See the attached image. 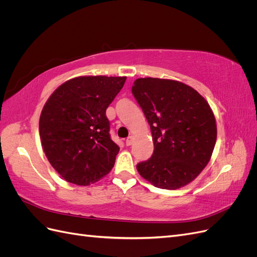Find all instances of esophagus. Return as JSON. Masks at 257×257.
Returning <instances> with one entry per match:
<instances>
[{"mask_svg":"<svg viewBox=\"0 0 257 257\" xmlns=\"http://www.w3.org/2000/svg\"><path fill=\"white\" fill-rule=\"evenodd\" d=\"M133 136H130V137H127V139L125 141V144H126V146H131L132 144H133Z\"/></svg>","mask_w":257,"mask_h":257,"instance_id":"obj_1","label":"esophagus"}]
</instances>
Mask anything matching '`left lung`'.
<instances>
[{
	"mask_svg": "<svg viewBox=\"0 0 257 257\" xmlns=\"http://www.w3.org/2000/svg\"><path fill=\"white\" fill-rule=\"evenodd\" d=\"M132 93L149 123L154 151L137 164L147 181L160 189L189 184L209 163L216 142V123L207 100L177 80L138 78Z\"/></svg>",
	"mask_w": 257,
	"mask_h": 257,
	"instance_id": "1",
	"label": "left lung"
}]
</instances>
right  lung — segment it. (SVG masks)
Wrapping results in <instances>:
<instances>
[{
    "label": "right lung",
    "instance_id": "add662e5",
    "mask_svg": "<svg viewBox=\"0 0 257 257\" xmlns=\"http://www.w3.org/2000/svg\"><path fill=\"white\" fill-rule=\"evenodd\" d=\"M126 77L80 76L56 89L40 118V136L51 166L69 183L89 185L110 172L120 148L109 135L107 107Z\"/></svg>",
    "mask_w": 257,
    "mask_h": 257
}]
</instances>
